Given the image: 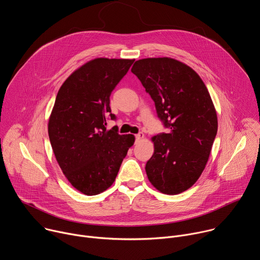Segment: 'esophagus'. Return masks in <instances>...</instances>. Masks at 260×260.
I'll return each mask as SVG.
<instances>
[{"instance_id": "esophagus-1", "label": "esophagus", "mask_w": 260, "mask_h": 260, "mask_svg": "<svg viewBox=\"0 0 260 260\" xmlns=\"http://www.w3.org/2000/svg\"><path fill=\"white\" fill-rule=\"evenodd\" d=\"M143 138H144V134H143V133L137 134V135H136V142H140Z\"/></svg>"}]
</instances>
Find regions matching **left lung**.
<instances>
[{
	"mask_svg": "<svg viewBox=\"0 0 260 260\" xmlns=\"http://www.w3.org/2000/svg\"><path fill=\"white\" fill-rule=\"evenodd\" d=\"M132 72L169 128L152 138L154 153L145 167L148 179L164 194H180L197 182L208 161L217 133L212 100L200 76L178 60L141 59Z\"/></svg>",
	"mask_w": 260,
	"mask_h": 260,
	"instance_id": "1",
	"label": "left lung"
}]
</instances>
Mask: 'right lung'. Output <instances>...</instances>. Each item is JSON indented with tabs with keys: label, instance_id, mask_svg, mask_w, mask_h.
Masks as SVG:
<instances>
[{
	"label": "right lung",
	"instance_id": "right-lung-1",
	"mask_svg": "<svg viewBox=\"0 0 260 260\" xmlns=\"http://www.w3.org/2000/svg\"><path fill=\"white\" fill-rule=\"evenodd\" d=\"M135 60L97 58L75 70L61 85L49 119L56 160L69 183L84 195H97L115 181L133 135L107 131L110 95Z\"/></svg>",
	"mask_w": 260,
	"mask_h": 260
}]
</instances>
